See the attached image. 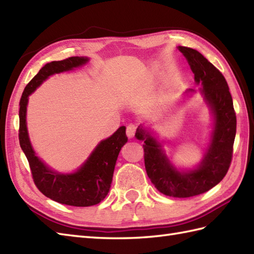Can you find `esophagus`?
Here are the masks:
<instances>
[{"instance_id": "34e87169", "label": "esophagus", "mask_w": 254, "mask_h": 254, "mask_svg": "<svg viewBox=\"0 0 254 254\" xmlns=\"http://www.w3.org/2000/svg\"><path fill=\"white\" fill-rule=\"evenodd\" d=\"M136 130H137V127L135 126V124L130 123L127 127V136L128 138L134 137V135H135V133H136Z\"/></svg>"}]
</instances>
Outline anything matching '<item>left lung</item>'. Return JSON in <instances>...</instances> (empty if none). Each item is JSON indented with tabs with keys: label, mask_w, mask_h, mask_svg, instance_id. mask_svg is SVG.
Listing matches in <instances>:
<instances>
[{
	"label": "left lung",
	"mask_w": 254,
	"mask_h": 254,
	"mask_svg": "<svg viewBox=\"0 0 254 254\" xmlns=\"http://www.w3.org/2000/svg\"><path fill=\"white\" fill-rule=\"evenodd\" d=\"M179 50L187 58L195 82L203 85L204 98L215 117L212 142L201 166L190 172H179L155 138L142 128L135 136L144 141L145 169L156 189L165 195L183 198L207 192L224 179L233 159L237 119L228 84L219 69L196 50L182 46Z\"/></svg>",
	"instance_id": "1"
}]
</instances>
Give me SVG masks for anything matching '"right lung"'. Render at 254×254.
<instances>
[{
  "label": "right lung",
  "instance_id": "add662e5",
  "mask_svg": "<svg viewBox=\"0 0 254 254\" xmlns=\"http://www.w3.org/2000/svg\"><path fill=\"white\" fill-rule=\"evenodd\" d=\"M87 61V58L72 57L62 61L47 63L27 84L19 101V144L29 163L36 187L44 195L53 201L78 207L98 204L109 192L118 155L121 147L127 142L126 127H119L109 138L100 142L88 160L76 172L61 175L50 170L35 155L27 133L26 110L28 96L46 78L52 74L83 65Z\"/></svg>",
  "mask_w": 254,
  "mask_h": 254
}]
</instances>
